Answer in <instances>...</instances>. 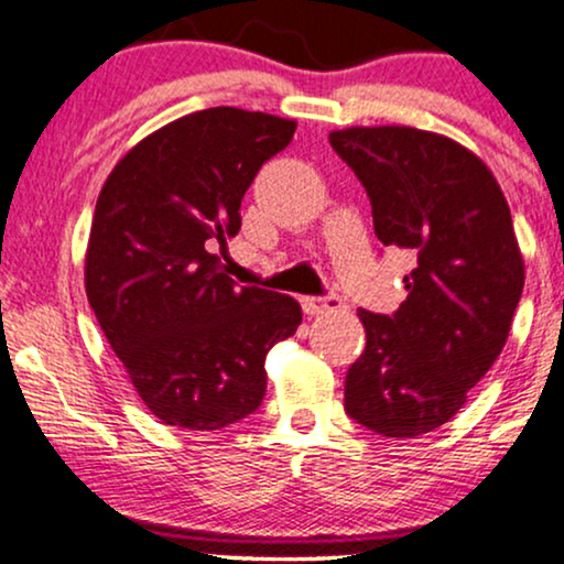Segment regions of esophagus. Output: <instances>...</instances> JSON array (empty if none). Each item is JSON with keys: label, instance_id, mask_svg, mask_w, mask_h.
I'll return each mask as SVG.
<instances>
[{"label": "esophagus", "instance_id": "34e87169", "mask_svg": "<svg viewBox=\"0 0 564 564\" xmlns=\"http://www.w3.org/2000/svg\"><path fill=\"white\" fill-rule=\"evenodd\" d=\"M341 307H345V302H341V296H336V294L304 296L302 300V310L307 315H326V313H334V310H341Z\"/></svg>", "mask_w": 564, "mask_h": 564}]
</instances>
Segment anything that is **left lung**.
Returning a JSON list of instances; mask_svg holds the SVG:
<instances>
[{
    "label": "left lung",
    "mask_w": 564,
    "mask_h": 564,
    "mask_svg": "<svg viewBox=\"0 0 564 564\" xmlns=\"http://www.w3.org/2000/svg\"><path fill=\"white\" fill-rule=\"evenodd\" d=\"M328 142L371 198L384 246L416 254L392 315L358 310L366 349L345 411L384 437L437 430L501 355L525 286L511 212L488 166L413 127H349Z\"/></svg>",
    "instance_id": "1"
}]
</instances>
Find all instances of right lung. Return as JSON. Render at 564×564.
<instances>
[{
  "instance_id": "obj_1",
  "label": "right lung",
  "mask_w": 564,
  "mask_h": 564,
  "mask_svg": "<svg viewBox=\"0 0 564 564\" xmlns=\"http://www.w3.org/2000/svg\"><path fill=\"white\" fill-rule=\"evenodd\" d=\"M294 129L228 106L183 116L140 140L97 196L89 307L164 424L215 432L254 413L270 347L302 323L296 300L228 275L243 193Z\"/></svg>"
}]
</instances>
